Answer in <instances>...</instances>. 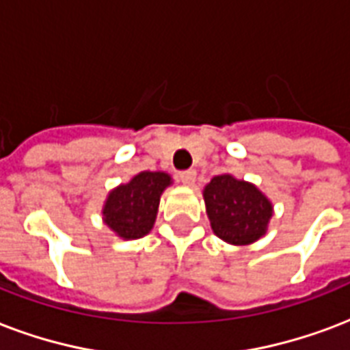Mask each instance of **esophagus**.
<instances>
[{"mask_svg": "<svg viewBox=\"0 0 350 350\" xmlns=\"http://www.w3.org/2000/svg\"><path fill=\"white\" fill-rule=\"evenodd\" d=\"M180 181L183 185L193 187L194 181H196V170H183V172H180Z\"/></svg>", "mask_w": 350, "mask_h": 350, "instance_id": "obj_1", "label": "esophagus"}]
</instances>
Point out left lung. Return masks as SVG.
Instances as JSON below:
<instances>
[{
    "instance_id": "1",
    "label": "left lung",
    "mask_w": 350,
    "mask_h": 350,
    "mask_svg": "<svg viewBox=\"0 0 350 350\" xmlns=\"http://www.w3.org/2000/svg\"><path fill=\"white\" fill-rule=\"evenodd\" d=\"M204 202L213 233L233 246L257 242L273 217L271 200L257 185L228 172L204 187Z\"/></svg>"
}]
</instances>
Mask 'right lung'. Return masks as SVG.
Here are the masks:
<instances>
[{"label":"right lung","mask_w":350,"mask_h":350,"mask_svg":"<svg viewBox=\"0 0 350 350\" xmlns=\"http://www.w3.org/2000/svg\"><path fill=\"white\" fill-rule=\"evenodd\" d=\"M172 176L163 170H141L128 183L111 189L103 205V222L122 240H137L152 231L159 200Z\"/></svg>","instance_id":"add662e5"}]
</instances>
